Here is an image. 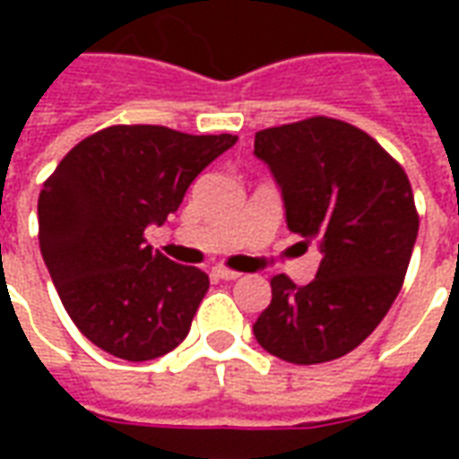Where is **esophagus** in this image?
I'll return each mask as SVG.
<instances>
[{
  "label": "esophagus",
  "mask_w": 459,
  "mask_h": 459,
  "mask_svg": "<svg viewBox=\"0 0 459 459\" xmlns=\"http://www.w3.org/2000/svg\"><path fill=\"white\" fill-rule=\"evenodd\" d=\"M213 278H219V280H238L240 278V273H236V270H229V268H213V273H211Z\"/></svg>",
  "instance_id": "1"
}]
</instances>
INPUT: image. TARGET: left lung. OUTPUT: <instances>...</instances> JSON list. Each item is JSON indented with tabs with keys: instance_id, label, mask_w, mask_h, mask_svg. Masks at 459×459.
I'll return each instance as SVG.
<instances>
[{
	"instance_id": "obj_1",
	"label": "left lung",
	"mask_w": 459,
	"mask_h": 459,
	"mask_svg": "<svg viewBox=\"0 0 459 459\" xmlns=\"http://www.w3.org/2000/svg\"><path fill=\"white\" fill-rule=\"evenodd\" d=\"M253 154L278 184L288 229L322 253L309 285L270 280L273 299L253 334L290 364L339 359L401 292L418 238L411 181L378 142L332 117L260 130Z\"/></svg>"
}]
</instances>
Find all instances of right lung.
<instances>
[{"mask_svg": "<svg viewBox=\"0 0 459 459\" xmlns=\"http://www.w3.org/2000/svg\"><path fill=\"white\" fill-rule=\"evenodd\" d=\"M238 142L160 125H117L78 142L39 196V246L68 317L95 346L150 361L179 346L209 275L154 253L147 226Z\"/></svg>", "mask_w": 459, "mask_h": 459, "instance_id": "add662e5", "label": "right lung"}]
</instances>
